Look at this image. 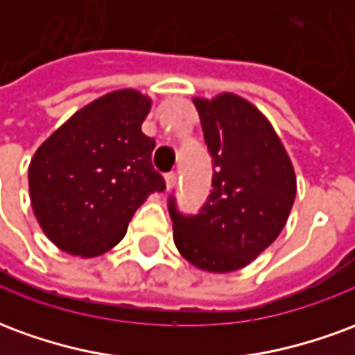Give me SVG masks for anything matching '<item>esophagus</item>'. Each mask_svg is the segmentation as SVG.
Returning a JSON list of instances; mask_svg holds the SVG:
<instances>
[{"label": "esophagus", "mask_w": 355, "mask_h": 355, "mask_svg": "<svg viewBox=\"0 0 355 355\" xmlns=\"http://www.w3.org/2000/svg\"><path fill=\"white\" fill-rule=\"evenodd\" d=\"M177 180H178V177L175 171L167 173V175H165V184H167V190H173V188L177 186Z\"/></svg>", "instance_id": "obj_1"}]
</instances>
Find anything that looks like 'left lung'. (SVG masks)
<instances>
[{"mask_svg": "<svg viewBox=\"0 0 355 355\" xmlns=\"http://www.w3.org/2000/svg\"><path fill=\"white\" fill-rule=\"evenodd\" d=\"M213 159V190L196 215L169 196L175 245L193 266L234 272L279 236L297 196V178L282 140L251 102L236 94L193 98Z\"/></svg>", "mask_w": 355, "mask_h": 355, "instance_id": "1", "label": "left lung"}]
</instances>
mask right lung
<instances>
[{"mask_svg":"<svg viewBox=\"0 0 355 355\" xmlns=\"http://www.w3.org/2000/svg\"><path fill=\"white\" fill-rule=\"evenodd\" d=\"M150 98L114 91L73 114L28 169L37 223L62 251L96 257L117 245L135 211L165 190L152 165L155 140L140 131Z\"/></svg>","mask_w":355,"mask_h":355,"instance_id":"add662e5","label":"right lung"}]
</instances>
